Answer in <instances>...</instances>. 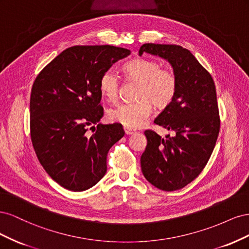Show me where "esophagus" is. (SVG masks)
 Returning <instances> with one entry per match:
<instances>
[{
  "label": "esophagus",
  "instance_id": "34e87169",
  "mask_svg": "<svg viewBox=\"0 0 249 249\" xmlns=\"http://www.w3.org/2000/svg\"><path fill=\"white\" fill-rule=\"evenodd\" d=\"M124 133H125L126 135H133V134H135V133H136V132H135L134 130L127 129V127H124Z\"/></svg>",
  "mask_w": 249,
  "mask_h": 249
}]
</instances>
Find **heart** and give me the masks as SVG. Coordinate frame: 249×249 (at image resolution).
Masks as SVG:
<instances>
[{"instance_id": "b5f03b06", "label": "heart", "mask_w": 249, "mask_h": 249, "mask_svg": "<svg viewBox=\"0 0 249 249\" xmlns=\"http://www.w3.org/2000/svg\"><path fill=\"white\" fill-rule=\"evenodd\" d=\"M125 77L137 81L140 86L137 102L120 104L109 111L108 117L113 123L123 124L127 129H138L146 123L152 113V101L156 107L168 106L178 89V78L170 69H163L161 62L155 59L137 58L123 67ZM119 78L116 72L108 70L100 80V90L105 99L116 102L119 94Z\"/></svg>"}]
</instances>
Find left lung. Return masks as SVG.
<instances>
[{
  "instance_id": "obj_1",
  "label": "left lung",
  "mask_w": 249,
  "mask_h": 249,
  "mask_svg": "<svg viewBox=\"0 0 249 249\" xmlns=\"http://www.w3.org/2000/svg\"><path fill=\"white\" fill-rule=\"evenodd\" d=\"M143 53L167 60L177 74L178 89L172 102L154 122L175 135L163 139L155 131L144 132L147 145L140 159L141 170L158 189L179 190L199 176L216 144L220 118L215 83L183 47L144 43L139 55Z\"/></svg>"
}]
</instances>
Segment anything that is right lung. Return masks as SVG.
Here are the masks:
<instances>
[{"label": "right lung", "instance_id": "1", "mask_svg": "<svg viewBox=\"0 0 249 249\" xmlns=\"http://www.w3.org/2000/svg\"><path fill=\"white\" fill-rule=\"evenodd\" d=\"M130 54L113 46H74L52 60L33 83L32 144L44 170L67 190L84 191L100 182L109 149L124 137L120 124H99L104 115L100 80Z\"/></svg>", "mask_w": 249, "mask_h": 249}]
</instances>
